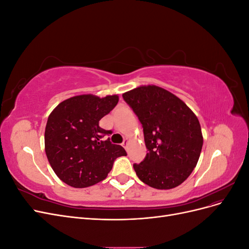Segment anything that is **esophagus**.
<instances>
[{"mask_svg":"<svg viewBox=\"0 0 249 249\" xmlns=\"http://www.w3.org/2000/svg\"><path fill=\"white\" fill-rule=\"evenodd\" d=\"M127 144H129V140H127L126 138L124 140V142H123V146L125 148V149H127Z\"/></svg>","mask_w":249,"mask_h":249,"instance_id":"obj_1","label":"esophagus"}]
</instances>
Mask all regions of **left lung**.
<instances>
[{"instance_id":"left-lung-1","label":"left lung","mask_w":249,"mask_h":249,"mask_svg":"<svg viewBox=\"0 0 249 249\" xmlns=\"http://www.w3.org/2000/svg\"><path fill=\"white\" fill-rule=\"evenodd\" d=\"M143 127L145 159L134 164L137 177L149 187L167 190L182 184L196 166L203 138L198 118L166 89L139 86L123 94Z\"/></svg>"}]
</instances>
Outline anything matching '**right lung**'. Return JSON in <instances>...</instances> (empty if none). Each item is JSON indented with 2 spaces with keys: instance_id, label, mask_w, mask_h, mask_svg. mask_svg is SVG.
<instances>
[{
  "instance_id": "obj_1",
  "label": "right lung",
  "mask_w": 249,
  "mask_h": 249,
  "mask_svg": "<svg viewBox=\"0 0 249 249\" xmlns=\"http://www.w3.org/2000/svg\"><path fill=\"white\" fill-rule=\"evenodd\" d=\"M118 95L72 96L60 103L48 118L44 149L57 177L73 188H86L107 178L122 145L105 140L100 120L118 103Z\"/></svg>"
}]
</instances>
